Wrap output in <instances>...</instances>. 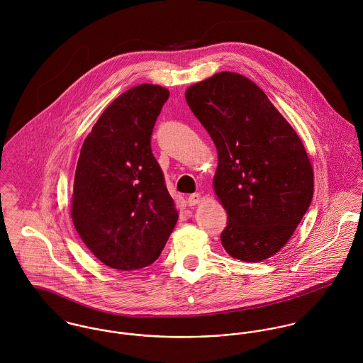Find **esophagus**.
<instances>
[{"label": "esophagus", "instance_id": "34e87169", "mask_svg": "<svg viewBox=\"0 0 363 363\" xmlns=\"http://www.w3.org/2000/svg\"><path fill=\"white\" fill-rule=\"evenodd\" d=\"M201 201V195L199 194H192L188 196V204L189 206H196Z\"/></svg>", "mask_w": 363, "mask_h": 363}]
</instances>
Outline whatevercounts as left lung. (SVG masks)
I'll use <instances>...</instances> for the list:
<instances>
[{
    "instance_id": "left-lung-1",
    "label": "left lung",
    "mask_w": 363,
    "mask_h": 363,
    "mask_svg": "<svg viewBox=\"0 0 363 363\" xmlns=\"http://www.w3.org/2000/svg\"><path fill=\"white\" fill-rule=\"evenodd\" d=\"M185 99L217 147L213 184L228 216L224 249L243 262L272 257L313 198V169L299 136L264 91L235 72L192 84Z\"/></svg>"
}]
</instances>
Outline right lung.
Masks as SVG:
<instances>
[{"label":"right lung","instance_id":"add662e5","mask_svg":"<svg viewBox=\"0 0 363 363\" xmlns=\"http://www.w3.org/2000/svg\"><path fill=\"white\" fill-rule=\"evenodd\" d=\"M168 97L159 84L126 90L104 110L82 146L72 221L89 250L111 269L152 264L178 220L150 146Z\"/></svg>","mask_w":363,"mask_h":363}]
</instances>
